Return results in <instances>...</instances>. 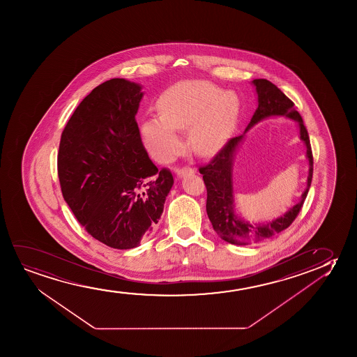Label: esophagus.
Masks as SVG:
<instances>
[{
	"label": "esophagus",
	"mask_w": 357,
	"mask_h": 357,
	"mask_svg": "<svg viewBox=\"0 0 357 357\" xmlns=\"http://www.w3.org/2000/svg\"><path fill=\"white\" fill-rule=\"evenodd\" d=\"M176 173L178 178H181V176H186V174H191V173H194V169H192L191 167H183V168H178Z\"/></svg>",
	"instance_id": "34e87169"
}]
</instances>
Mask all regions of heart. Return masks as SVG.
Wrapping results in <instances>:
<instances>
[{"instance_id": "b5f03b06", "label": "heart", "mask_w": 357, "mask_h": 357, "mask_svg": "<svg viewBox=\"0 0 357 357\" xmlns=\"http://www.w3.org/2000/svg\"><path fill=\"white\" fill-rule=\"evenodd\" d=\"M161 114L144 121L142 142L155 160L167 162L179 153L178 130H188L191 149L207 155L218 147L233 127L236 103L229 93L205 80L176 84L158 101Z\"/></svg>"}]
</instances>
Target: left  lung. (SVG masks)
<instances>
[{
  "mask_svg": "<svg viewBox=\"0 0 357 357\" xmlns=\"http://www.w3.org/2000/svg\"><path fill=\"white\" fill-rule=\"evenodd\" d=\"M252 84L256 88L259 107L255 111L244 134L264 117L274 115H283L296 120L299 123L301 138L307 146V156L309 160L308 188L302 196V200L283 216L273 221L259 225H251L240 219L234 213V192L232 191V162L234 152L244 137H231L225 146L217 152L212 161L199 168L206 189H207V201L206 211L210 218L215 233L227 243L234 245H249L259 243L264 239H269L274 235L287 229L293 223L298 212L301 211L305 199L307 196L308 189L311 186L313 173V157L307 129L303 126V118L300 113L294 108V102L287 98L280 89L267 79H254Z\"/></svg>",
  "mask_w": 357,
  "mask_h": 357,
  "instance_id": "8db88e82",
  "label": "left lung"
}]
</instances>
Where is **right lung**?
I'll return each mask as SVG.
<instances>
[{"mask_svg":"<svg viewBox=\"0 0 357 357\" xmlns=\"http://www.w3.org/2000/svg\"><path fill=\"white\" fill-rule=\"evenodd\" d=\"M142 86L114 78L79 103L59 142L63 199L93 238L113 249L137 248L161 218L173 186L142 145L135 116Z\"/></svg>","mask_w":357,"mask_h":357,"instance_id":"add662e5","label":"right lung"}]
</instances>
